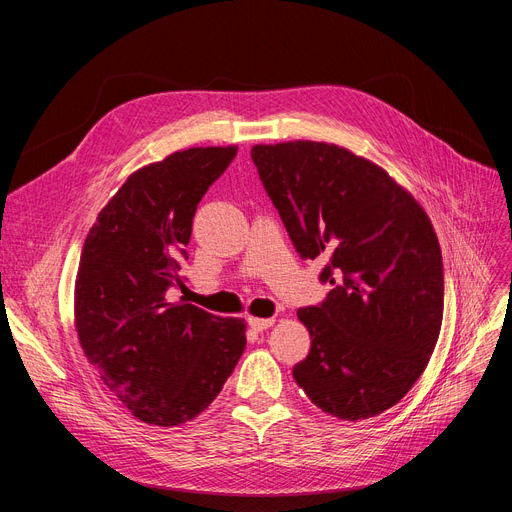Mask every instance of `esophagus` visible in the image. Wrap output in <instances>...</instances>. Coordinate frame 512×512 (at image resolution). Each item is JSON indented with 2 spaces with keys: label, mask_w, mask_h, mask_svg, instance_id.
<instances>
[{
  "label": "esophagus",
  "mask_w": 512,
  "mask_h": 512,
  "mask_svg": "<svg viewBox=\"0 0 512 512\" xmlns=\"http://www.w3.org/2000/svg\"><path fill=\"white\" fill-rule=\"evenodd\" d=\"M274 317H249V326L255 330V332H263L267 328L274 326Z\"/></svg>",
  "instance_id": "esophagus-1"
}]
</instances>
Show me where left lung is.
I'll list each match as a JSON object with an SVG mask.
<instances>
[{
	"label": "left lung",
	"instance_id": "1",
	"mask_svg": "<svg viewBox=\"0 0 512 512\" xmlns=\"http://www.w3.org/2000/svg\"><path fill=\"white\" fill-rule=\"evenodd\" d=\"M251 157L297 253L330 259L326 301L297 311L311 351L294 382L344 421L388 411L419 380L442 328V251L425 209L384 168L334 143L255 145Z\"/></svg>",
	"mask_w": 512,
	"mask_h": 512
}]
</instances>
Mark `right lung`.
<instances>
[{
	"mask_svg": "<svg viewBox=\"0 0 512 512\" xmlns=\"http://www.w3.org/2000/svg\"><path fill=\"white\" fill-rule=\"evenodd\" d=\"M238 147L174 151L132 172L89 230L74 282V328L101 384L143 423L203 413L247 346L240 317L168 301L193 218Z\"/></svg>",
	"mask_w": 512,
	"mask_h": 512,
	"instance_id": "right-lung-1",
	"label": "right lung"
}]
</instances>
